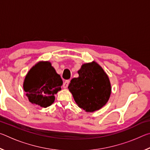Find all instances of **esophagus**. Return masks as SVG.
<instances>
[{"label": "esophagus", "instance_id": "esophagus-1", "mask_svg": "<svg viewBox=\"0 0 150 150\" xmlns=\"http://www.w3.org/2000/svg\"><path fill=\"white\" fill-rule=\"evenodd\" d=\"M69 83H70V81L69 80H66L65 82L63 83V88H67L68 85H69Z\"/></svg>", "mask_w": 150, "mask_h": 150}]
</instances>
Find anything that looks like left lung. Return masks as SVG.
Returning a JSON list of instances; mask_svg holds the SVG:
<instances>
[{
  "mask_svg": "<svg viewBox=\"0 0 150 150\" xmlns=\"http://www.w3.org/2000/svg\"><path fill=\"white\" fill-rule=\"evenodd\" d=\"M68 88L78 106L93 112L105 106L110 98L111 85L108 75L95 62L85 63L78 71Z\"/></svg>",
  "mask_w": 150,
  "mask_h": 150,
  "instance_id": "left-lung-1",
  "label": "left lung"
}]
</instances>
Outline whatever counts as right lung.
<instances>
[{"instance_id": "add662e5", "label": "right lung", "mask_w": 150, "mask_h": 150, "mask_svg": "<svg viewBox=\"0 0 150 150\" xmlns=\"http://www.w3.org/2000/svg\"><path fill=\"white\" fill-rule=\"evenodd\" d=\"M63 81L49 62H40L27 73L23 87L29 101L46 108L55 100L54 95L62 89Z\"/></svg>"}]
</instances>
